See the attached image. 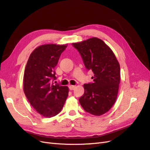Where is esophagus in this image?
Segmentation results:
<instances>
[{
    "instance_id": "esophagus-1",
    "label": "esophagus",
    "mask_w": 150,
    "mask_h": 150,
    "mask_svg": "<svg viewBox=\"0 0 150 150\" xmlns=\"http://www.w3.org/2000/svg\"><path fill=\"white\" fill-rule=\"evenodd\" d=\"M76 87L75 86H69V89L72 91V90H74Z\"/></svg>"
}]
</instances>
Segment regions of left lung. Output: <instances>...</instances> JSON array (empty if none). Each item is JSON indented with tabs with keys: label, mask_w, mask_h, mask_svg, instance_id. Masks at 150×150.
Masks as SVG:
<instances>
[{
	"label": "left lung",
	"mask_w": 150,
	"mask_h": 150,
	"mask_svg": "<svg viewBox=\"0 0 150 150\" xmlns=\"http://www.w3.org/2000/svg\"><path fill=\"white\" fill-rule=\"evenodd\" d=\"M81 54L88 70L94 74L93 83L83 85L84 93L79 98L87 112L101 116L116 102L120 83V66L112 50L97 38L72 44Z\"/></svg>",
	"instance_id": "left-lung-1"
}]
</instances>
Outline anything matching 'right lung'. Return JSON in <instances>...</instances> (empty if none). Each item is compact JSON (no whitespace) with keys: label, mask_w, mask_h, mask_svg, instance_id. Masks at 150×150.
Masks as SVG:
<instances>
[{"label":"right lung","mask_w":150,"mask_h":150,"mask_svg":"<svg viewBox=\"0 0 150 150\" xmlns=\"http://www.w3.org/2000/svg\"><path fill=\"white\" fill-rule=\"evenodd\" d=\"M68 45L47 44L37 47L28 59L23 75V91L41 116L51 117L61 111L68 95L67 86L52 82L55 67Z\"/></svg>","instance_id":"1"}]
</instances>
